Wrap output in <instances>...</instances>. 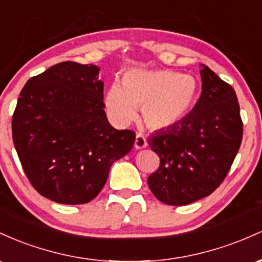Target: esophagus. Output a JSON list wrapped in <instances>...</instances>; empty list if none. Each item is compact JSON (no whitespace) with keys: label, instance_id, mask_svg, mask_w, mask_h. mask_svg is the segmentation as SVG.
I'll list each match as a JSON object with an SVG mask.
<instances>
[{"label":"esophagus","instance_id":"1","mask_svg":"<svg viewBox=\"0 0 262 262\" xmlns=\"http://www.w3.org/2000/svg\"><path fill=\"white\" fill-rule=\"evenodd\" d=\"M147 146V141L145 139L142 134H137L136 135V139H135V148L136 149H141V148H145Z\"/></svg>","mask_w":262,"mask_h":262}]
</instances>
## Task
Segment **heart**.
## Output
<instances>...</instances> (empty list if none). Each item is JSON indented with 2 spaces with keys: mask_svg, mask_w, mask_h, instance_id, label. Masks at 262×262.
<instances>
[{
  "mask_svg": "<svg viewBox=\"0 0 262 262\" xmlns=\"http://www.w3.org/2000/svg\"><path fill=\"white\" fill-rule=\"evenodd\" d=\"M199 86L194 76L173 70H130L122 85L108 88L105 104L110 119L117 125H128L142 107V120L149 130L174 127L195 106Z\"/></svg>",
  "mask_w": 262,
  "mask_h": 262,
  "instance_id": "1",
  "label": "heart"
}]
</instances>
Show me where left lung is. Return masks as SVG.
Segmentation results:
<instances>
[{"mask_svg":"<svg viewBox=\"0 0 262 262\" xmlns=\"http://www.w3.org/2000/svg\"><path fill=\"white\" fill-rule=\"evenodd\" d=\"M202 95L190 114L168 130L147 139L160 157L148 177L149 189L168 205H187L208 196L228 174L243 140L236 94L202 66Z\"/></svg>","mask_w":262,"mask_h":262,"instance_id":"1","label":"left lung"}]
</instances>
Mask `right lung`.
Instances as JSON below:
<instances>
[{
    "instance_id": "add662e5",
    "label": "right lung",
    "mask_w": 262,
    "mask_h": 262,
    "mask_svg": "<svg viewBox=\"0 0 262 262\" xmlns=\"http://www.w3.org/2000/svg\"><path fill=\"white\" fill-rule=\"evenodd\" d=\"M99 67L63 61L26 83L12 137L28 181L60 204H85L106 183L111 164L131 151L135 132L107 121Z\"/></svg>"
}]
</instances>
